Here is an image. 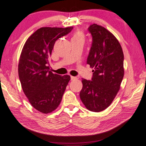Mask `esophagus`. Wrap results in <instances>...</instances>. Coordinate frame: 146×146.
<instances>
[{"label": "esophagus", "instance_id": "34e87169", "mask_svg": "<svg viewBox=\"0 0 146 146\" xmlns=\"http://www.w3.org/2000/svg\"><path fill=\"white\" fill-rule=\"evenodd\" d=\"M77 78L76 77H74V76H70V80H71V81H75V80H77Z\"/></svg>", "mask_w": 146, "mask_h": 146}]
</instances>
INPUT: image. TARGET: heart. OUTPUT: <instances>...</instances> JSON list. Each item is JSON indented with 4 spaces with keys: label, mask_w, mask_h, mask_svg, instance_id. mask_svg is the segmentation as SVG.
<instances>
[{
    "label": "heart",
    "mask_w": 146,
    "mask_h": 146,
    "mask_svg": "<svg viewBox=\"0 0 146 146\" xmlns=\"http://www.w3.org/2000/svg\"><path fill=\"white\" fill-rule=\"evenodd\" d=\"M85 34L81 31H76L73 33L71 37V41H78L83 43L85 42Z\"/></svg>",
    "instance_id": "heart-1"
}]
</instances>
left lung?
Here are the masks:
<instances>
[{"instance_id": "left-lung-1", "label": "left lung", "mask_w": 146, "mask_h": 146, "mask_svg": "<svg viewBox=\"0 0 146 146\" xmlns=\"http://www.w3.org/2000/svg\"><path fill=\"white\" fill-rule=\"evenodd\" d=\"M88 31L92 43L86 63L93 68L91 80L82 79L80 96L88 110L99 112L110 105L124 77V54L115 36L104 27L94 24Z\"/></svg>"}]
</instances>
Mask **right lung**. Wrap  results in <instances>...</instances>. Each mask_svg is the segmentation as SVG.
<instances>
[{"mask_svg": "<svg viewBox=\"0 0 146 146\" xmlns=\"http://www.w3.org/2000/svg\"><path fill=\"white\" fill-rule=\"evenodd\" d=\"M72 29L41 27L23 47L19 63L20 81L29 103L41 113H50L58 108L70 80L68 75L53 74L48 65L56 41Z\"/></svg>", "mask_w": 146, "mask_h": 146, "instance_id": "right-lung-1", "label": "right lung"}]
</instances>
